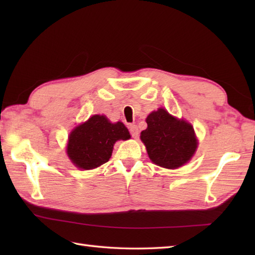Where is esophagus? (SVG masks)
<instances>
[{
    "label": "esophagus",
    "instance_id": "1",
    "mask_svg": "<svg viewBox=\"0 0 255 255\" xmlns=\"http://www.w3.org/2000/svg\"><path fill=\"white\" fill-rule=\"evenodd\" d=\"M129 131H130L132 138H134V139L138 138L139 130H138V127L136 126V125H130V126H129Z\"/></svg>",
    "mask_w": 255,
    "mask_h": 255
}]
</instances>
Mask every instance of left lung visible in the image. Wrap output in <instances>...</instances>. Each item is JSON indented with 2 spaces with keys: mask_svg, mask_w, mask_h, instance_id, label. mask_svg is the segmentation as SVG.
Here are the masks:
<instances>
[{
  "mask_svg": "<svg viewBox=\"0 0 255 255\" xmlns=\"http://www.w3.org/2000/svg\"><path fill=\"white\" fill-rule=\"evenodd\" d=\"M145 122L148 127L140 139L154 164L173 170L192 159L198 142L191 124L172 116L164 108L149 114Z\"/></svg>",
  "mask_w": 255,
  "mask_h": 255,
  "instance_id": "1",
  "label": "left lung"
}]
</instances>
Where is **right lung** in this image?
I'll use <instances>...</instances> for the list:
<instances>
[{"instance_id":"add662e5","label":"right lung","mask_w":255,"mask_h":255,"mask_svg":"<svg viewBox=\"0 0 255 255\" xmlns=\"http://www.w3.org/2000/svg\"><path fill=\"white\" fill-rule=\"evenodd\" d=\"M130 138L122 122L111 123L104 115H93L70 132L67 153L80 170H93L111 159L117 140Z\"/></svg>"}]
</instances>
